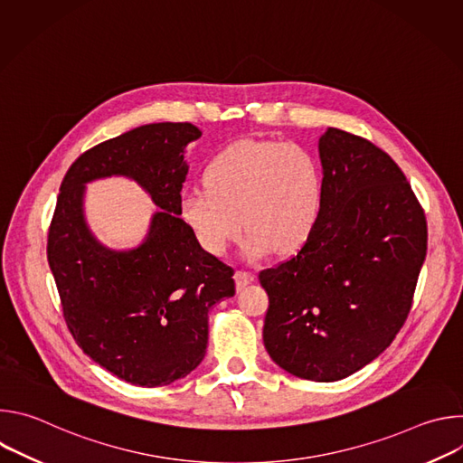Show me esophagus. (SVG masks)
<instances>
[{
	"mask_svg": "<svg viewBox=\"0 0 463 463\" xmlns=\"http://www.w3.org/2000/svg\"><path fill=\"white\" fill-rule=\"evenodd\" d=\"M234 279H236V288H238V289H243L247 284L254 282V273H250V271H243V269H238V271L234 273Z\"/></svg>",
	"mask_w": 463,
	"mask_h": 463,
	"instance_id": "obj_1",
	"label": "esophagus"
}]
</instances>
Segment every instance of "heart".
Returning a JSON list of instances; mask_svg holds the SVG:
<instances>
[{
    "label": "heart",
    "mask_w": 463,
    "mask_h": 463,
    "mask_svg": "<svg viewBox=\"0 0 463 463\" xmlns=\"http://www.w3.org/2000/svg\"><path fill=\"white\" fill-rule=\"evenodd\" d=\"M205 188L183 195L181 216L213 254H223L249 231L245 252L261 258L298 249L311 234L322 202L315 159L298 145L241 141L205 168ZM242 220L240 221L239 218Z\"/></svg>",
    "instance_id": "heart-1"
}]
</instances>
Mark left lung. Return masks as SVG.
I'll return each instance as SVG.
<instances>
[{
	"label": "left lung",
	"instance_id": "1",
	"mask_svg": "<svg viewBox=\"0 0 463 463\" xmlns=\"http://www.w3.org/2000/svg\"><path fill=\"white\" fill-rule=\"evenodd\" d=\"M322 202L300 250L260 271L263 345L286 372L339 381L403 327L427 254V220L402 168L370 141L327 128Z\"/></svg>",
	"mask_w": 463,
	"mask_h": 463
}]
</instances>
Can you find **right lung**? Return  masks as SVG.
<instances>
[{
  "mask_svg": "<svg viewBox=\"0 0 463 463\" xmlns=\"http://www.w3.org/2000/svg\"><path fill=\"white\" fill-rule=\"evenodd\" d=\"M200 137L190 122L134 128L84 152L60 184L47 260L65 324L86 355L131 384L188 375L207 352L209 309L234 295V269L179 218L184 148ZM111 175L134 178L162 209L128 251L102 246L83 218L85 183Z\"/></svg>",
  "mask_w": 463,
  "mask_h": 463,
  "instance_id": "right-lung-1",
  "label": "right lung"
}]
</instances>
